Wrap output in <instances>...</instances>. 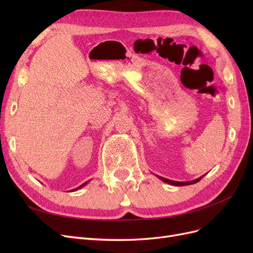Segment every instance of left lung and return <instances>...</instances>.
Here are the masks:
<instances>
[{"label": "left lung", "mask_w": 253, "mask_h": 253, "mask_svg": "<svg viewBox=\"0 0 253 253\" xmlns=\"http://www.w3.org/2000/svg\"><path fill=\"white\" fill-rule=\"evenodd\" d=\"M159 178L162 179L163 181H165V182H168V183H170V185H173V186H187V185H192V183H195V182H197V181H200L202 178H203V176L202 177H200V178H197V179H194V180H191V181H174V180H170V179H168V178H164V177H160L159 176Z\"/></svg>", "instance_id": "left-lung-1"}]
</instances>
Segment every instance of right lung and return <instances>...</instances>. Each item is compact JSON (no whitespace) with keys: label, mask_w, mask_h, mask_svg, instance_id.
Masks as SVG:
<instances>
[{"label":"right lung","mask_w":253,"mask_h":253,"mask_svg":"<svg viewBox=\"0 0 253 253\" xmlns=\"http://www.w3.org/2000/svg\"><path fill=\"white\" fill-rule=\"evenodd\" d=\"M84 185H86V182H84V183H83V185H81V186H80V187H79V188H82V187H83V186H84ZM77 189H78V188H77ZM77 189H74V190H73V191H76V190H77Z\"/></svg>","instance_id":"obj_1"}]
</instances>
